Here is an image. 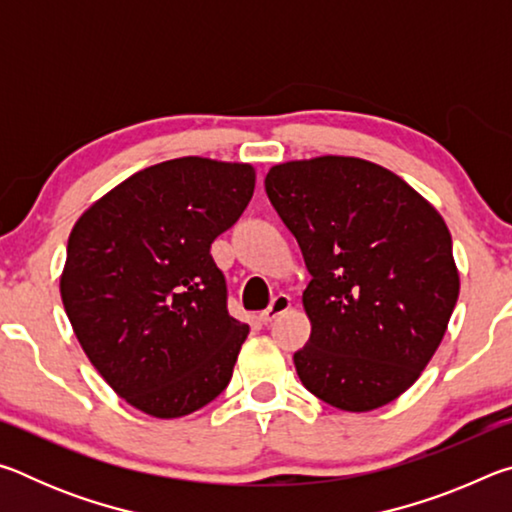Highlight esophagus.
I'll use <instances>...</instances> for the list:
<instances>
[{
  "mask_svg": "<svg viewBox=\"0 0 512 512\" xmlns=\"http://www.w3.org/2000/svg\"><path fill=\"white\" fill-rule=\"evenodd\" d=\"M289 309H291V298L287 296V293H280V296H275L271 300V305H268L262 314H259V318H262V323H271V320L282 316L284 311H289Z\"/></svg>",
  "mask_w": 512,
  "mask_h": 512,
  "instance_id": "1",
  "label": "esophagus"
}]
</instances>
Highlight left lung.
Returning a JSON list of instances; mask_svg holds the SVG:
<instances>
[{
	"instance_id": "8db88e82",
	"label": "left lung",
	"mask_w": 512,
	"mask_h": 512,
	"mask_svg": "<svg viewBox=\"0 0 512 512\" xmlns=\"http://www.w3.org/2000/svg\"><path fill=\"white\" fill-rule=\"evenodd\" d=\"M264 185L311 273V336L293 354L302 386L350 413L397 400L436 354L461 291L445 219L361 158L282 162Z\"/></svg>"
}]
</instances>
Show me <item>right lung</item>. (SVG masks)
I'll return each mask as SVG.
<instances>
[{
  "mask_svg": "<svg viewBox=\"0 0 512 512\" xmlns=\"http://www.w3.org/2000/svg\"><path fill=\"white\" fill-rule=\"evenodd\" d=\"M253 192V164L187 155L133 173L69 232L67 318L92 366L137 411L183 418L230 384L248 325L228 314L210 246Z\"/></svg>",
  "mask_w": 512,
  "mask_h": 512,
  "instance_id": "add662e5",
  "label": "right lung"
}]
</instances>
